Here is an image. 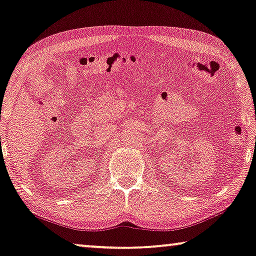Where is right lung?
Wrapping results in <instances>:
<instances>
[{"instance_id": "add662e5", "label": "right lung", "mask_w": 256, "mask_h": 256, "mask_svg": "<svg viewBox=\"0 0 256 256\" xmlns=\"http://www.w3.org/2000/svg\"><path fill=\"white\" fill-rule=\"evenodd\" d=\"M0 138H1V136H0Z\"/></svg>"}]
</instances>
